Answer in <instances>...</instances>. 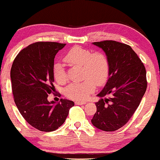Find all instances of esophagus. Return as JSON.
I'll return each instance as SVG.
<instances>
[{
    "label": "esophagus",
    "mask_w": 160,
    "mask_h": 160,
    "mask_svg": "<svg viewBox=\"0 0 160 160\" xmlns=\"http://www.w3.org/2000/svg\"><path fill=\"white\" fill-rule=\"evenodd\" d=\"M86 103V102H84V101H75V104L76 105H84Z\"/></svg>",
    "instance_id": "esophagus-1"
}]
</instances>
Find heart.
<instances>
[{
	"mask_svg": "<svg viewBox=\"0 0 160 160\" xmlns=\"http://www.w3.org/2000/svg\"><path fill=\"white\" fill-rule=\"evenodd\" d=\"M64 60L72 66L82 67V80H84L81 82L70 84L66 88L65 94L68 98L75 100H86L94 91L95 84L102 86L108 80L110 66L108 58L103 53H93L80 46H74L66 54ZM53 72L58 83L63 84L67 81V74L61 63L54 64Z\"/></svg>",
	"mask_w": 160,
	"mask_h": 160,
	"instance_id": "obj_1",
	"label": "heart"
}]
</instances>
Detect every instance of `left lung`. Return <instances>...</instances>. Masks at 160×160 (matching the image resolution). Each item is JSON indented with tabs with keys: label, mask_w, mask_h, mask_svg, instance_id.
<instances>
[{
	"label": "left lung",
	"mask_w": 160,
	"mask_h": 160,
	"mask_svg": "<svg viewBox=\"0 0 160 160\" xmlns=\"http://www.w3.org/2000/svg\"><path fill=\"white\" fill-rule=\"evenodd\" d=\"M93 44L103 50L110 70L108 81L98 94L97 112L92 122L96 128L114 131L125 125L138 108L147 88L146 71L130 46L103 40Z\"/></svg>",
	"instance_id": "obj_1"
}]
</instances>
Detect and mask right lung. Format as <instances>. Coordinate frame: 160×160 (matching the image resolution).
Masks as SVG:
<instances>
[{
	"label": "right lung",
	"mask_w": 160,
	"mask_h": 160,
	"mask_svg": "<svg viewBox=\"0 0 160 160\" xmlns=\"http://www.w3.org/2000/svg\"><path fill=\"white\" fill-rule=\"evenodd\" d=\"M66 43L37 42L18 53L10 77L14 100L21 114L32 127L41 131H55L63 124L73 101H48L53 93V66L56 54Z\"/></svg>",
	"instance_id": "add662e5"
}]
</instances>
